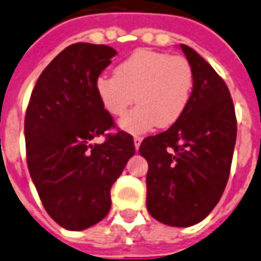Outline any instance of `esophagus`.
Instances as JSON below:
<instances>
[{"label":"esophagus","instance_id":"34e87169","mask_svg":"<svg viewBox=\"0 0 261 261\" xmlns=\"http://www.w3.org/2000/svg\"><path fill=\"white\" fill-rule=\"evenodd\" d=\"M141 142H142V138H141V137H138V136L134 137V146H136V149H137V150L140 149Z\"/></svg>","mask_w":261,"mask_h":261}]
</instances>
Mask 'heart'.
<instances>
[{
	"label": "heart",
	"mask_w": 261,
	"mask_h": 261,
	"mask_svg": "<svg viewBox=\"0 0 261 261\" xmlns=\"http://www.w3.org/2000/svg\"><path fill=\"white\" fill-rule=\"evenodd\" d=\"M96 94L109 115H124L134 101L140 105L120 120L123 130L140 134L159 125H173L188 106L194 70L184 57L138 49L120 62L115 76H99Z\"/></svg>",
	"instance_id": "b5f03b06"
}]
</instances>
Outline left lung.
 Returning <instances> with one entry per match:
<instances>
[{
    "label": "left lung",
    "mask_w": 261,
    "mask_h": 261,
    "mask_svg": "<svg viewBox=\"0 0 261 261\" xmlns=\"http://www.w3.org/2000/svg\"><path fill=\"white\" fill-rule=\"evenodd\" d=\"M194 70L187 109L170 127L146 137L140 155L148 162L146 207L158 221L190 227L219 203L237 141V117L228 87L199 54L179 44Z\"/></svg>",
    "instance_id": "8db88e82"
}]
</instances>
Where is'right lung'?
I'll use <instances>...</instances> for the list:
<instances>
[{
    "instance_id": "1",
    "label": "right lung",
    "mask_w": 261,
    "mask_h": 261,
    "mask_svg": "<svg viewBox=\"0 0 261 261\" xmlns=\"http://www.w3.org/2000/svg\"><path fill=\"white\" fill-rule=\"evenodd\" d=\"M117 52L76 42L54 58L40 77L24 117L26 159L38 196L61 227L82 231L111 210V188L136 153L130 134H106L115 121L95 83ZM105 135L102 144H92Z\"/></svg>"
}]
</instances>
